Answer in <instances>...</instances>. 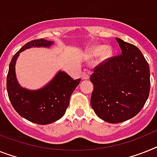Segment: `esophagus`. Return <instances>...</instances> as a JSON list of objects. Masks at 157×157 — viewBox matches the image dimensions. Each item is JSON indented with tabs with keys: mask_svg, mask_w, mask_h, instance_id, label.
Listing matches in <instances>:
<instances>
[{
	"mask_svg": "<svg viewBox=\"0 0 157 157\" xmlns=\"http://www.w3.org/2000/svg\"><path fill=\"white\" fill-rule=\"evenodd\" d=\"M89 78V75L86 72H83L82 74V79H88Z\"/></svg>",
	"mask_w": 157,
	"mask_h": 157,
	"instance_id": "34e87169",
	"label": "esophagus"
}]
</instances>
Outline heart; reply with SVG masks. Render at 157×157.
<instances>
[{
    "label": "heart",
    "instance_id": "b5f03b06",
    "mask_svg": "<svg viewBox=\"0 0 157 157\" xmlns=\"http://www.w3.org/2000/svg\"><path fill=\"white\" fill-rule=\"evenodd\" d=\"M93 54L94 55H99L101 54L102 57L104 58H108L111 54V50L110 47H103V46H98L94 48Z\"/></svg>",
    "mask_w": 157,
    "mask_h": 157
}]
</instances>
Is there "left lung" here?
Segmentation results:
<instances>
[{"instance_id":"8db88e82","label":"left lung","mask_w":157,"mask_h":157,"mask_svg":"<svg viewBox=\"0 0 157 157\" xmlns=\"http://www.w3.org/2000/svg\"><path fill=\"white\" fill-rule=\"evenodd\" d=\"M121 54L94 68L90 105L100 119L118 124L134 117L145 104L150 91L148 63L132 44L116 38Z\"/></svg>"}]
</instances>
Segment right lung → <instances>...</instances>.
<instances>
[{
  "instance_id": "obj_1",
  "label": "right lung",
  "mask_w": 157,
  "mask_h": 157,
  "mask_svg": "<svg viewBox=\"0 0 157 157\" xmlns=\"http://www.w3.org/2000/svg\"><path fill=\"white\" fill-rule=\"evenodd\" d=\"M53 44L54 41L42 38L27 42L12 58L7 75L8 95L15 111L30 122L42 125L55 122L64 116L70 98L81 78L73 79L64 71H59L44 87L27 90L18 83L15 64L23 50L31 47H50Z\"/></svg>"
}]
</instances>
